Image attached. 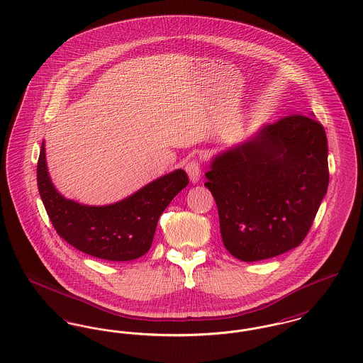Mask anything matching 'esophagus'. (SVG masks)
Masks as SVG:
<instances>
[{
  "mask_svg": "<svg viewBox=\"0 0 363 363\" xmlns=\"http://www.w3.org/2000/svg\"><path fill=\"white\" fill-rule=\"evenodd\" d=\"M185 170H186V173L189 175V179L193 184L200 181V178H201V164H200V162L190 160L186 163Z\"/></svg>",
  "mask_w": 363,
  "mask_h": 363,
  "instance_id": "34e87169",
  "label": "esophagus"
}]
</instances>
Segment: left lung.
Returning a JSON list of instances; mask_svg holds the SVG:
<instances>
[{
  "label": "left lung",
  "mask_w": 363,
  "mask_h": 363,
  "mask_svg": "<svg viewBox=\"0 0 363 363\" xmlns=\"http://www.w3.org/2000/svg\"><path fill=\"white\" fill-rule=\"evenodd\" d=\"M206 177L230 255L246 262L283 255L305 240L327 194L324 126L302 114L262 125L215 156Z\"/></svg>",
  "instance_id": "obj_1"
}]
</instances>
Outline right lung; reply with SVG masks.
Listing matches in <instances>:
<instances>
[{
    "mask_svg": "<svg viewBox=\"0 0 363 363\" xmlns=\"http://www.w3.org/2000/svg\"><path fill=\"white\" fill-rule=\"evenodd\" d=\"M38 189L58 235L77 250L108 261L144 256L154 241L156 225L174 197L189 184L182 169L166 174L118 203L84 206L54 188L46 164L45 141L38 159Z\"/></svg>",
    "mask_w": 363,
    "mask_h": 363,
    "instance_id": "obj_1",
    "label": "right lung"
}]
</instances>
